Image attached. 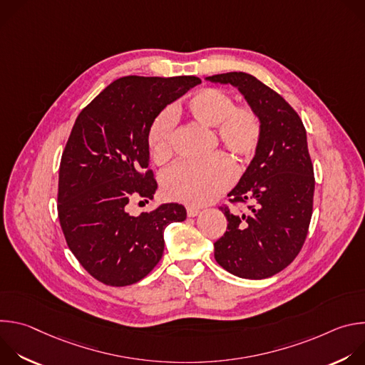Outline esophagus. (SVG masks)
<instances>
[{
	"instance_id": "obj_1",
	"label": "esophagus",
	"mask_w": 365,
	"mask_h": 365,
	"mask_svg": "<svg viewBox=\"0 0 365 365\" xmlns=\"http://www.w3.org/2000/svg\"><path fill=\"white\" fill-rule=\"evenodd\" d=\"M186 212H187V217H190V218H193V217H196V215H199V210L197 207H193V206H187L186 207Z\"/></svg>"
}]
</instances>
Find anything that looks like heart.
<instances>
[{"label": "heart", "mask_w": 365, "mask_h": 365, "mask_svg": "<svg viewBox=\"0 0 365 365\" xmlns=\"http://www.w3.org/2000/svg\"><path fill=\"white\" fill-rule=\"evenodd\" d=\"M186 113L205 127H215L220 143L240 160L254 154L262 138V120L250 106H234L232 96L220 88H203L185 106ZM175 117L165 110L151 123L147 147L155 163L168 162L173 154ZM235 170L222 154L203 162H182L170 168L162 179L163 190L172 200L205 205L225 192L234 182Z\"/></svg>", "instance_id": "heart-1"}]
</instances>
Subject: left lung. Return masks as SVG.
<instances>
[{
	"mask_svg": "<svg viewBox=\"0 0 365 365\" xmlns=\"http://www.w3.org/2000/svg\"><path fill=\"white\" fill-rule=\"evenodd\" d=\"M206 79L238 88L263 127L254 159L228 193L232 203L248 202L245 212L220 207L228 225L214 244L215 259L241 279H267L293 262L307 235L315 178L306 130L289 102L252 75L228 72Z\"/></svg>",
	"mask_w": 365,
	"mask_h": 365,
	"instance_id": "obj_1",
	"label": "left lung"
}]
</instances>
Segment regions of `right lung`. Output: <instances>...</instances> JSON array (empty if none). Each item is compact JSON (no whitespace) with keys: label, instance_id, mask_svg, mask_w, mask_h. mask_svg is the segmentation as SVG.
I'll return each instance as SVG.
<instances>
[{"label":"right lung","instance_id":"obj_1","mask_svg":"<svg viewBox=\"0 0 365 365\" xmlns=\"http://www.w3.org/2000/svg\"><path fill=\"white\" fill-rule=\"evenodd\" d=\"M200 83L196 76H124L81 111L62 154L58 214L68 247L98 282L128 286L163 255V231L186 220L185 206L163 203L133 217V199H153L147 133L169 103Z\"/></svg>","mask_w":365,"mask_h":365}]
</instances>
